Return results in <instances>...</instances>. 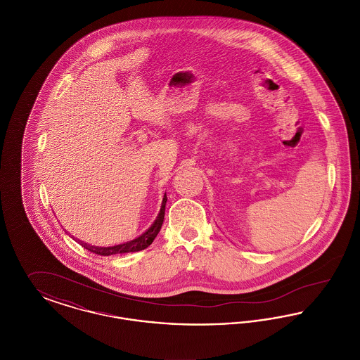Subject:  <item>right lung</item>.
Masks as SVG:
<instances>
[{"label": "right lung", "instance_id": "add662e5", "mask_svg": "<svg viewBox=\"0 0 360 360\" xmlns=\"http://www.w3.org/2000/svg\"><path fill=\"white\" fill-rule=\"evenodd\" d=\"M166 202H167V197H166V193L163 195V200H162V205H160V210L155 219L154 223L151 224V226L143 232L140 236H137L134 240H129V241H125V243H121L117 245H112V247H96V245H90L87 243H84L81 240H78V243L82 244V247L87 248L89 251L94 252V254H98V255H103V257H109V255H116V254H127V252H136V251H141L144 248H147L155 238L158 236L160 228H162V224L165 220V210H166Z\"/></svg>", "mask_w": 360, "mask_h": 360}]
</instances>
